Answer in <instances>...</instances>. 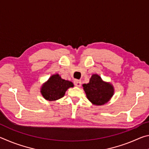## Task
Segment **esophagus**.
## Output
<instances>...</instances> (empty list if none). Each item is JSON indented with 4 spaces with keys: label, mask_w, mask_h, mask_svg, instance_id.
Here are the masks:
<instances>
[{
    "label": "esophagus",
    "mask_w": 149,
    "mask_h": 149,
    "mask_svg": "<svg viewBox=\"0 0 149 149\" xmlns=\"http://www.w3.org/2000/svg\"><path fill=\"white\" fill-rule=\"evenodd\" d=\"M74 85L76 87H80L81 85V81H79V80H75L74 81Z\"/></svg>",
    "instance_id": "1"
}]
</instances>
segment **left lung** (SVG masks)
Masks as SVG:
<instances>
[{
  "label": "left lung",
  "mask_w": 149,
  "mask_h": 149,
  "mask_svg": "<svg viewBox=\"0 0 149 149\" xmlns=\"http://www.w3.org/2000/svg\"><path fill=\"white\" fill-rule=\"evenodd\" d=\"M87 99L96 106L107 103L114 94V88L110 82L104 81L98 74H93L88 84H83Z\"/></svg>",
  "instance_id": "left-lung-1"
}]
</instances>
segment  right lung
I'll use <instances>...</instances> for the list:
<instances>
[{"label":"right lung","instance_id":"add662e5","mask_svg":"<svg viewBox=\"0 0 149 149\" xmlns=\"http://www.w3.org/2000/svg\"><path fill=\"white\" fill-rule=\"evenodd\" d=\"M73 87L74 84L72 81L63 79L58 74H56L42 85L40 91L45 99L54 101L62 98L68 89Z\"/></svg>","mask_w":149,"mask_h":149}]
</instances>
